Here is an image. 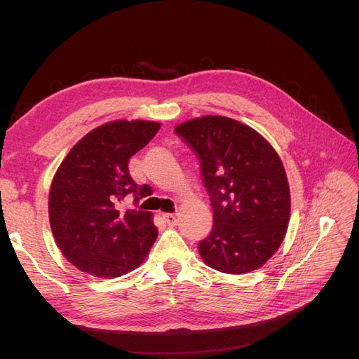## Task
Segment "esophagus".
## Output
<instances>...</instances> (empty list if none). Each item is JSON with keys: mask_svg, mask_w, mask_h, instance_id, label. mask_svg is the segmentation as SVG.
I'll list each match as a JSON object with an SVG mask.
<instances>
[{"mask_svg": "<svg viewBox=\"0 0 359 359\" xmlns=\"http://www.w3.org/2000/svg\"><path fill=\"white\" fill-rule=\"evenodd\" d=\"M163 220H165V223L168 226H175L178 223L177 215H173V214H163Z\"/></svg>", "mask_w": 359, "mask_h": 359, "instance_id": "esophagus-1", "label": "esophagus"}]
</instances>
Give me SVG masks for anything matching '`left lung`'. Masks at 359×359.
<instances>
[{
    "mask_svg": "<svg viewBox=\"0 0 359 359\" xmlns=\"http://www.w3.org/2000/svg\"><path fill=\"white\" fill-rule=\"evenodd\" d=\"M201 160L214 226L199 243L203 262L226 274L266 264L283 243L290 190L277 151L236 119L206 115L175 127Z\"/></svg>",
    "mask_w": 359,
    "mask_h": 359,
    "instance_id": "left-lung-1",
    "label": "left lung"
}]
</instances>
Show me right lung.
<instances>
[{
	"label": "right lung",
	"mask_w": 359,
	"mask_h": 359,
	"mask_svg": "<svg viewBox=\"0 0 359 359\" xmlns=\"http://www.w3.org/2000/svg\"><path fill=\"white\" fill-rule=\"evenodd\" d=\"M160 123L116 119L86 133L61 161L49 191L50 229L70 264L100 278L121 277L147 259L157 238L153 214L124 210L139 201L128 160L158 132Z\"/></svg>",
	"instance_id": "right-lung-1"
}]
</instances>
